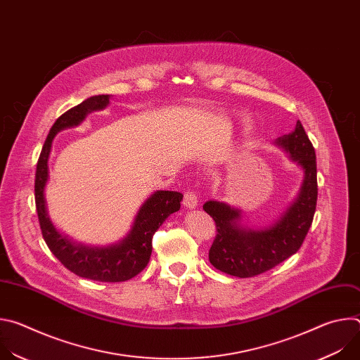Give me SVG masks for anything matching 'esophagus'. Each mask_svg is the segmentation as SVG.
Instances as JSON below:
<instances>
[{
    "instance_id": "34e87169",
    "label": "esophagus",
    "mask_w": 360,
    "mask_h": 360,
    "mask_svg": "<svg viewBox=\"0 0 360 360\" xmlns=\"http://www.w3.org/2000/svg\"><path fill=\"white\" fill-rule=\"evenodd\" d=\"M184 205H185L186 208H191V210L196 208V205H198V196H196V192H195V191L188 189V191L184 193Z\"/></svg>"
}]
</instances>
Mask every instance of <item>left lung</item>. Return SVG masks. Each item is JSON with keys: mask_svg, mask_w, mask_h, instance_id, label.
<instances>
[{"mask_svg": "<svg viewBox=\"0 0 360 360\" xmlns=\"http://www.w3.org/2000/svg\"><path fill=\"white\" fill-rule=\"evenodd\" d=\"M276 143L302 167L304 179L297 198L275 225L264 231L243 229L238 224V210L217 200L203 205V211L217 225L210 262L224 274L238 278L261 275L296 253L309 232L318 200L315 148L300 121L292 134L278 138Z\"/></svg>", "mask_w": 360, "mask_h": 360, "instance_id": "8db88e82", "label": "left lung"}]
</instances>
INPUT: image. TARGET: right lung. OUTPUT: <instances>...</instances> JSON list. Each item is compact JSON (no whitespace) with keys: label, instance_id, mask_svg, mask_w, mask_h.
I'll list each match as a JSON object with an SVG mask.
<instances>
[{"label":"right lung","instance_id":"1","mask_svg":"<svg viewBox=\"0 0 360 360\" xmlns=\"http://www.w3.org/2000/svg\"><path fill=\"white\" fill-rule=\"evenodd\" d=\"M108 104V95L91 96L64 112L51 127L37 162L35 207L46 246L68 271L96 282H125L145 269L152 253L153 233L171 214L179 211L184 195L174 191L153 193L141 207L127 238L108 248L75 245L58 233L48 218L44 198V188L48 179V157L57 132L78 125L88 112L105 108Z\"/></svg>","mask_w":360,"mask_h":360}]
</instances>
